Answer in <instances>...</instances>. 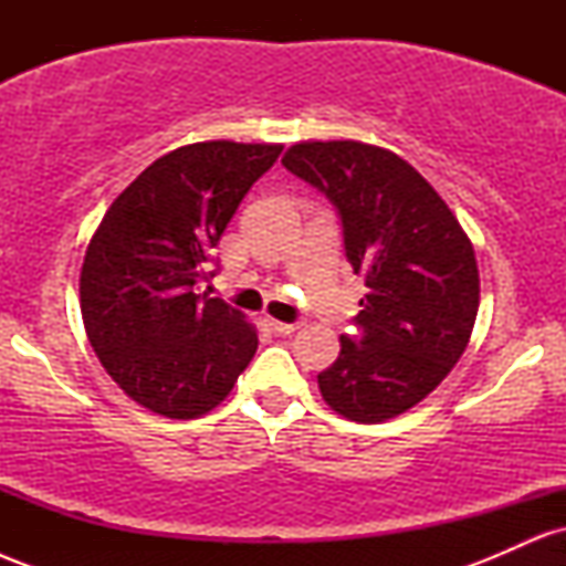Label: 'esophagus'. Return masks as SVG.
Returning <instances> with one entry per match:
<instances>
[{
	"label": "esophagus",
	"mask_w": 566,
	"mask_h": 566,
	"mask_svg": "<svg viewBox=\"0 0 566 566\" xmlns=\"http://www.w3.org/2000/svg\"><path fill=\"white\" fill-rule=\"evenodd\" d=\"M263 324H265V327H269V329H271V333H274V335H292V333H295V329H297V327H301V324H297V322H292V324H287V322H279V319H271V316H265V319H263Z\"/></svg>",
	"instance_id": "34e87169"
}]
</instances>
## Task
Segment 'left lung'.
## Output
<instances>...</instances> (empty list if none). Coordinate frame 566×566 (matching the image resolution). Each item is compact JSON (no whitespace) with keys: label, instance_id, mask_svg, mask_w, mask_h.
Wrapping results in <instances>:
<instances>
[{"label":"left lung","instance_id":"left-lung-1","mask_svg":"<svg viewBox=\"0 0 566 566\" xmlns=\"http://www.w3.org/2000/svg\"><path fill=\"white\" fill-rule=\"evenodd\" d=\"M282 165L333 201L348 263L369 290L319 391L356 423L391 420L423 401L469 346L479 311L471 239L423 175L386 148L295 143Z\"/></svg>","mask_w":566,"mask_h":566}]
</instances>
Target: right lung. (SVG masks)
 I'll use <instances>...</instances> for the list:
<instances>
[{
	"instance_id": "right-lung-1",
	"label": "right lung",
	"mask_w": 566,
	"mask_h": 566,
	"mask_svg": "<svg viewBox=\"0 0 566 566\" xmlns=\"http://www.w3.org/2000/svg\"><path fill=\"white\" fill-rule=\"evenodd\" d=\"M276 143L180 146L129 184L90 239L80 297L90 346L129 399L172 420L216 409L255 356L242 311L197 295L239 201Z\"/></svg>"
}]
</instances>
